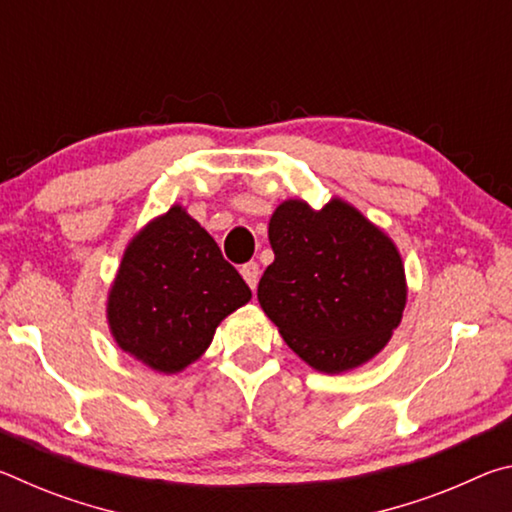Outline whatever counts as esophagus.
<instances>
[{
	"label": "esophagus",
	"instance_id": "1",
	"mask_svg": "<svg viewBox=\"0 0 512 512\" xmlns=\"http://www.w3.org/2000/svg\"><path fill=\"white\" fill-rule=\"evenodd\" d=\"M241 275H244V280H246L248 287L255 289L257 282H259V266H257V262H248V264L241 266Z\"/></svg>",
	"mask_w": 512,
	"mask_h": 512
}]
</instances>
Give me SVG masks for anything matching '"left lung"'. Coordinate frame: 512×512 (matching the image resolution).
<instances>
[{"label": "left lung", "instance_id": "8db88e82", "mask_svg": "<svg viewBox=\"0 0 512 512\" xmlns=\"http://www.w3.org/2000/svg\"><path fill=\"white\" fill-rule=\"evenodd\" d=\"M268 241L275 259L257 298L289 348L329 375L375 357L406 305L393 241L336 198L318 212L302 201L282 203Z\"/></svg>", "mask_w": 512, "mask_h": 512}]
</instances>
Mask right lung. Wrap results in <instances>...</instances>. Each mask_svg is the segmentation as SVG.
Masks as SVG:
<instances>
[{"label": "right lung", "instance_id": "right-lung-1", "mask_svg": "<svg viewBox=\"0 0 512 512\" xmlns=\"http://www.w3.org/2000/svg\"><path fill=\"white\" fill-rule=\"evenodd\" d=\"M248 300L244 277L176 205L126 248L108 320L121 350L153 370L178 372L201 357L216 325Z\"/></svg>", "mask_w": 512, "mask_h": 512}]
</instances>
